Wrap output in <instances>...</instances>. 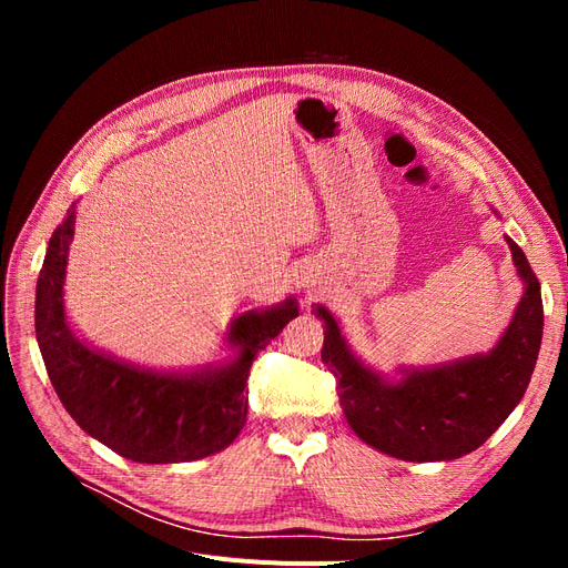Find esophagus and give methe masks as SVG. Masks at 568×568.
Masks as SVG:
<instances>
[{"label":"esophagus","mask_w":568,"mask_h":568,"mask_svg":"<svg viewBox=\"0 0 568 568\" xmlns=\"http://www.w3.org/2000/svg\"><path fill=\"white\" fill-rule=\"evenodd\" d=\"M298 284H301V286H307V288H311V286H315V280H311V277H305V274H303V277L298 280Z\"/></svg>","instance_id":"esophagus-1"}]
</instances>
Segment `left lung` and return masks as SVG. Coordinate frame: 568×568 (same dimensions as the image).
<instances>
[{"mask_svg":"<svg viewBox=\"0 0 568 568\" xmlns=\"http://www.w3.org/2000/svg\"><path fill=\"white\" fill-rule=\"evenodd\" d=\"M505 242L524 294L488 353L379 374L351 351L334 315L313 307L324 322L322 363L336 376L343 415L369 448L405 462L457 459L484 445L521 403L540 353L542 298L524 251L511 236Z\"/></svg>","mask_w":568,"mask_h":568,"instance_id":"left-lung-1","label":"left lung"}]
</instances>
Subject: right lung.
<instances>
[{"mask_svg": "<svg viewBox=\"0 0 568 568\" xmlns=\"http://www.w3.org/2000/svg\"><path fill=\"white\" fill-rule=\"evenodd\" d=\"M75 205L49 239L36 291V334L47 374L84 434L142 464L194 462L225 450L248 415L253 359L298 317L296 298L248 311L225 334L234 357L199 369L134 365L78 336L63 305Z\"/></svg>", "mask_w": 568, "mask_h": 568, "instance_id": "add662e5", "label": "right lung"}]
</instances>
